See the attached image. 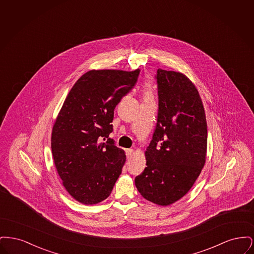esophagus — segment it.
I'll use <instances>...</instances> for the list:
<instances>
[{
  "instance_id": "obj_1",
  "label": "esophagus",
  "mask_w": 254,
  "mask_h": 254,
  "mask_svg": "<svg viewBox=\"0 0 254 254\" xmlns=\"http://www.w3.org/2000/svg\"><path fill=\"white\" fill-rule=\"evenodd\" d=\"M133 152H134V150L131 149V148L127 149V158L131 157V156H132Z\"/></svg>"
}]
</instances>
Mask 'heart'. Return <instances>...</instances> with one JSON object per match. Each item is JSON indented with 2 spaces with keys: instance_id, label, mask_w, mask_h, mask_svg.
<instances>
[{
  "instance_id": "obj_1",
  "label": "heart",
  "mask_w": 254,
  "mask_h": 254,
  "mask_svg": "<svg viewBox=\"0 0 254 254\" xmlns=\"http://www.w3.org/2000/svg\"><path fill=\"white\" fill-rule=\"evenodd\" d=\"M144 99H153L154 88L151 83H146L144 85Z\"/></svg>"
}]
</instances>
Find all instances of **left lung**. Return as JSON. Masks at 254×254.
I'll return each instance as SVG.
<instances>
[{
  "instance_id": "obj_1",
  "label": "left lung",
  "mask_w": 254,
  "mask_h": 254,
  "mask_svg": "<svg viewBox=\"0 0 254 254\" xmlns=\"http://www.w3.org/2000/svg\"><path fill=\"white\" fill-rule=\"evenodd\" d=\"M157 125L145 151L146 168L135 186L149 202L169 205L192 188L204 168L207 128L193 83L181 72L157 70Z\"/></svg>"
}]
</instances>
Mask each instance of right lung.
<instances>
[{
  "label": "right lung",
  "instance_id": "obj_1",
  "mask_svg": "<svg viewBox=\"0 0 254 254\" xmlns=\"http://www.w3.org/2000/svg\"><path fill=\"white\" fill-rule=\"evenodd\" d=\"M140 69H92L65 98L51 132V151L62 184L84 205L109 197L126 163L125 151L109 139L115 107L137 82Z\"/></svg>",
  "mask_w": 254,
  "mask_h": 254
}]
</instances>
